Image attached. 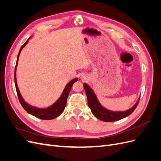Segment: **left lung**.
<instances>
[{
  "label": "left lung",
  "instance_id": "left-lung-1",
  "mask_svg": "<svg viewBox=\"0 0 161 161\" xmlns=\"http://www.w3.org/2000/svg\"><path fill=\"white\" fill-rule=\"evenodd\" d=\"M86 95L87 97V100H88V105L90 108L92 114H93L97 119H99L103 121H118L121 119H123L125 117L130 115L134 109L137 107L139 100L137 101L132 108L131 109L125 111H111L104 108L103 106L99 103V101L97 100V97L95 95L93 91H92L91 87L86 83L83 85Z\"/></svg>",
  "mask_w": 161,
  "mask_h": 161
}]
</instances>
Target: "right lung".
<instances>
[{
	"label": "right lung",
	"mask_w": 161,
	"mask_h": 161,
	"mask_svg": "<svg viewBox=\"0 0 161 161\" xmlns=\"http://www.w3.org/2000/svg\"><path fill=\"white\" fill-rule=\"evenodd\" d=\"M29 39H28V40H29ZM28 40H27L25 43H24L23 46L21 47V49H20V50H19V52L18 56H17V60L15 69H14V84H15L16 91H17V93L19 102H20V103L22 105L23 109H25L27 112V113L36 117V118H40L42 119H54V118H57L58 116H59L62 113V112L64 111L66 105L68 96H69V92L70 91V89L72 88L73 84H74L75 82H76L78 80V79H76H76H72L70 82H69V83L66 85L65 89H64V91H63L62 94L61 95L60 98L58 99L52 105L49 107V108H47L45 109H40V108H34V107H32L29 104H27L26 102L23 100V97L20 93V92H19V89H18L17 84V79H16V67L17 65L18 59H19V55H20V53H21L23 48L26 46V44L28 42Z\"/></svg>",
	"instance_id": "right-lung-1"
}]
</instances>
